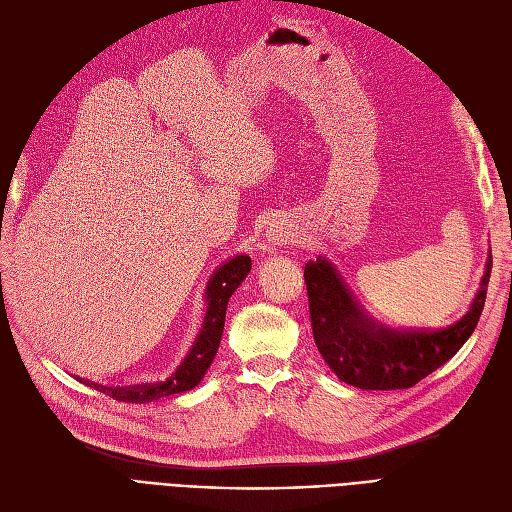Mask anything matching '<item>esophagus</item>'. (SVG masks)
<instances>
[{
	"label": "esophagus",
	"mask_w": 512,
	"mask_h": 512,
	"mask_svg": "<svg viewBox=\"0 0 512 512\" xmlns=\"http://www.w3.org/2000/svg\"><path fill=\"white\" fill-rule=\"evenodd\" d=\"M286 239H288V230H286L284 226H280V224H271V226L267 228V241H269V245H271V247H275V245H282Z\"/></svg>",
	"instance_id": "1"
}]
</instances>
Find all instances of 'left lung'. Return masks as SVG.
Wrapping results in <instances>:
<instances>
[{
    "label": "left lung",
    "instance_id": "1",
    "mask_svg": "<svg viewBox=\"0 0 512 512\" xmlns=\"http://www.w3.org/2000/svg\"><path fill=\"white\" fill-rule=\"evenodd\" d=\"M491 254L466 316L438 331H393L371 318L327 258L305 265L309 318L318 352L335 376L363 391L410 389L442 367L474 333L483 314Z\"/></svg>",
    "mask_w": 512,
    "mask_h": 512
}]
</instances>
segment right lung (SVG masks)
<instances>
[{"label":"right lung","mask_w":512,"mask_h":512,"mask_svg":"<svg viewBox=\"0 0 512 512\" xmlns=\"http://www.w3.org/2000/svg\"><path fill=\"white\" fill-rule=\"evenodd\" d=\"M250 269H252V260L245 254L230 258L220 269H215L205 290L207 312H205L203 327H200V333L194 339L188 356H185L181 365L175 369V374H170L166 380L156 384L117 386V389L115 386L94 384L96 389L117 401H130V404H147V401H156L160 397L177 395V393L194 389V386L207 374L209 365L215 359V352L220 348L228 299L232 297V292L241 286ZM87 384L91 386V382Z\"/></svg>","instance_id":"1"}]
</instances>
